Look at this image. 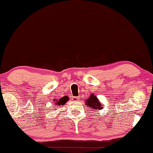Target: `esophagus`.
Segmentation results:
<instances>
[{"label":"esophagus","instance_id":"1","mask_svg":"<svg viewBox=\"0 0 153 153\" xmlns=\"http://www.w3.org/2000/svg\"><path fill=\"white\" fill-rule=\"evenodd\" d=\"M72 100H73L74 101H77V100H79V97H72Z\"/></svg>","mask_w":153,"mask_h":153}]
</instances>
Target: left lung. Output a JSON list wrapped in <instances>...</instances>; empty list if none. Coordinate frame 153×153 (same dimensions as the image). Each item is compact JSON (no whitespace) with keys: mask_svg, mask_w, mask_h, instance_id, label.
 Returning a JSON list of instances; mask_svg holds the SVG:
<instances>
[{"mask_svg":"<svg viewBox=\"0 0 153 153\" xmlns=\"http://www.w3.org/2000/svg\"><path fill=\"white\" fill-rule=\"evenodd\" d=\"M86 105L88 106L89 107L91 108V109L97 110H101L102 109V105L100 104V102L98 99L97 97L94 94H91L90 96L88 99L86 100Z\"/></svg>","mask_w":153,"mask_h":153,"instance_id":"8db88e82","label":"left lung"}]
</instances>
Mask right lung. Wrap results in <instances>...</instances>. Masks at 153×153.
<instances>
[{"mask_svg": "<svg viewBox=\"0 0 153 153\" xmlns=\"http://www.w3.org/2000/svg\"><path fill=\"white\" fill-rule=\"evenodd\" d=\"M68 100V98H60L59 100H56L55 102V107H59V106L61 105H63L66 103V102ZM55 101V100H54Z\"/></svg>", "mask_w": 153, "mask_h": 153, "instance_id": "obj_1", "label": "right lung"}]
</instances>
